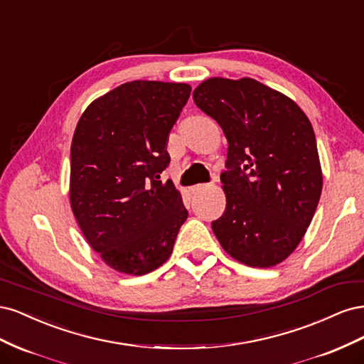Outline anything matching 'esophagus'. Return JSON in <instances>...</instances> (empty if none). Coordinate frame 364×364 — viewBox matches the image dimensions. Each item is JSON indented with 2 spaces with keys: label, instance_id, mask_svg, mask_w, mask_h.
Returning a JSON list of instances; mask_svg holds the SVG:
<instances>
[{
  "label": "esophagus",
  "instance_id": "1",
  "mask_svg": "<svg viewBox=\"0 0 364 364\" xmlns=\"http://www.w3.org/2000/svg\"><path fill=\"white\" fill-rule=\"evenodd\" d=\"M206 188H208V183H197V185L191 186L190 191H191V194H197V193H202Z\"/></svg>",
  "mask_w": 364,
  "mask_h": 364
}]
</instances>
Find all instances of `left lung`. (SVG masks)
Here are the masks:
<instances>
[{
  "instance_id": "left-lung-1",
  "label": "left lung",
  "mask_w": 364,
  "mask_h": 364,
  "mask_svg": "<svg viewBox=\"0 0 364 364\" xmlns=\"http://www.w3.org/2000/svg\"><path fill=\"white\" fill-rule=\"evenodd\" d=\"M193 98L228 139V171L220 176L226 208L214 234L246 266H277L301 243L321 199L310 119L291 98L249 77H211Z\"/></svg>"
}]
</instances>
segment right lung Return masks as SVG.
<instances>
[{
    "label": "right lung",
    "mask_w": 364,
    "mask_h": 364,
    "mask_svg": "<svg viewBox=\"0 0 364 364\" xmlns=\"http://www.w3.org/2000/svg\"><path fill=\"white\" fill-rule=\"evenodd\" d=\"M191 86L134 80L85 109L71 144L70 203L90 246L117 272L167 261L188 217L171 181L167 141Z\"/></svg>",
    "instance_id": "right-lung-1"
}]
</instances>
